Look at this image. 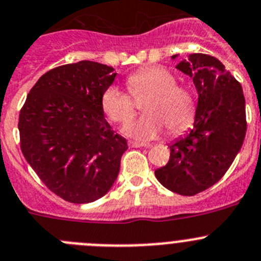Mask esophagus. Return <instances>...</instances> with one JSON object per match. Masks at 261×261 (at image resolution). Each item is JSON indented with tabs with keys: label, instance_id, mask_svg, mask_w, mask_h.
Here are the masks:
<instances>
[{
	"label": "esophagus",
	"instance_id": "esophagus-1",
	"mask_svg": "<svg viewBox=\"0 0 261 261\" xmlns=\"http://www.w3.org/2000/svg\"><path fill=\"white\" fill-rule=\"evenodd\" d=\"M128 145L131 148H140V147H145L149 148L150 144H145V143H139V142H128Z\"/></svg>",
	"mask_w": 261,
	"mask_h": 261
}]
</instances>
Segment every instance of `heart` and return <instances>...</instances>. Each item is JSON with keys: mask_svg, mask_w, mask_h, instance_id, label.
<instances>
[{"mask_svg": "<svg viewBox=\"0 0 261 261\" xmlns=\"http://www.w3.org/2000/svg\"><path fill=\"white\" fill-rule=\"evenodd\" d=\"M174 73L162 67H144L130 73L125 84L128 95L116 86L104 90L100 106L113 123H126L135 116L134 100L145 99L144 116L125 126L126 135L138 140H152L169 128L179 135L191 127L196 118V99L187 86L176 84Z\"/></svg>", "mask_w": 261, "mask_h": 261, "instance_id": "b5f03b06", "label": "heart"}]
</instances>
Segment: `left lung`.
Returning a JSON list of instances; mask_svg holds the SVG:
<instances>
[{
    "instance_id": "obj_1",
    "label": "left lung",
    "mask_w": 261,
    "mask_h": 261,
    "mask_svg": "<svg viewBox=\"0 0 261 261\" xmlns=\"http://www.w3.org/2000/svg\"><path fill=\"white\" fill-rule=\"evenodd\" d=\"M176 68L193 79L198 91L194 127L170 145L169 162L154 175L169 191L194 196L218 182L240 152L247 128L245 96L216 58L191 54Z\"/></svg>"
}]
</instances>
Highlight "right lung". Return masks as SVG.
<instances>
[{
    "label": "right lung",
    "instance_id": "right-lung-1",
    "mask_svg": "<svg viewBox=\"0 0 261 261\" xmlns=\"http://www.w3.org/2000/svg\"><path fill=\"white\" fill-rule=\"evenodd\" d=\"M113 68L90 60L41 75L19 114L24 158L53 193L72 203L101 198L113 186L127 149L104 118L101 94Z\"/></svg>",
    "mask_w": 261,
    "mask_h": 261
}]
</instances>
